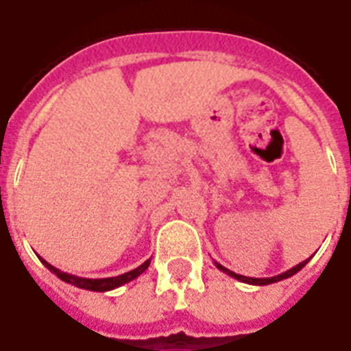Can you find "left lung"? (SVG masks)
Segmentation results:
<instances>
[{
  "instance_id": "1",
  "label": "left lung",
  "mask_w": 351,
  "mask_h": 351,
  "mask_svg": "<svg viewBox=\"0 0 351 351\" xmlns=\"http://www.w3.org/2000/svg\"><path fill=\"white\" fill-rule=\"evenodd\" d=\"M308 261H310V259L302 261V263H299V265L293 266V268H290V270L282 271V274H279V276H276V277H263V279H257V277L239 276V274H235V271L228 270V268H224V266L219 265V263H215V266H217V268H219L221 271H224L226 276L234 277V279H237V281L246 282V285H255V287H266V285H271V282H279V281H282V279H288V277L295 276L297 271L302 270V268H304V266L308 265Z\"/></svg>"
}]
</instances>
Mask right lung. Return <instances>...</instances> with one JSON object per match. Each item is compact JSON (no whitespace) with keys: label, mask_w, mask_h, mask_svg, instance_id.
Listing matches in <instances>:
<instances>
[{"label":"right lung","mask_w":351,"mask_h":351,"mask_svg":"<svg viewBox=\"0 0 351 351\" xmlns=\"http://www.w3.org/2000/svg\"><path fill=\"white\" fill-rule=\"evenodd\" d=\"M39 261L43 263L47 268H49L52 274L60 277L61 281L69 282V285H74L77 288H83V290H90V291H110L114 288H119L123 285H127V282L134 281L136 277H139L143 271L147 270L148 266H150V259L145 261L141 266H137L134 270L127 271V274H123V276H117V277H106V279H86V277H77V276H72V274H66V271H61L58 270L56 266H52L50 263L43 259V257H39Z\"/></svg>","instance_id":"1"}]
</instances>
